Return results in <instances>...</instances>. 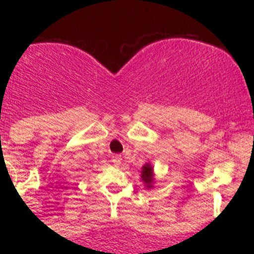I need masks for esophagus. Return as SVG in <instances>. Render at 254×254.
<instances>
[{"label": "esophagus", "instance_id": "esophagus-1", "mask_svg": "<svg viewBox=\"0 0 254 254\" xmlns=\"http://www.w3.org/2000/svg\"><path fill=\"white\" fill-rule=\"evenodd\" d=\"M112 162L115 166H121L122 165V155H119V154H115V155L112 156Z\"/></svg>", "mask_w": 254, "mask_h": 254}]
</instances>
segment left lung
<instances>
[{
  "label": "left lung",
  "mask_w": 254,
  "mask_h": 254,
  "mask_svg": "<svg viewBox=\"0 0 254 254\" xmlns=\"http://www.w3.org/2000/svg\"><path fill=\"white\" fill-rule=\"evenodd\" d=\"M155 173H154V167L150 162L143 165L141 171V179L144 184L145 189H153L154 188V182H155Z\"/></svg>",
  "instance_id": "left-lung-1"
}]
</instances>
